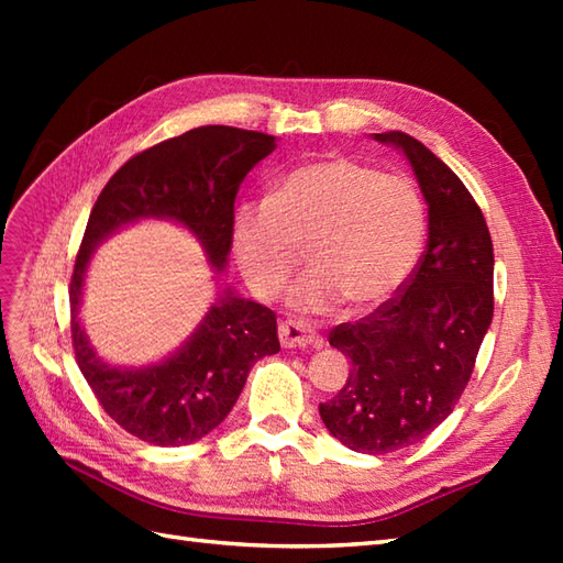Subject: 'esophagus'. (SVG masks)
<instances>
[{
    "mask_svg": "<svg viewBox=\"0 0 563 563\" xmlns=\"http://www.w3.org/2000/svg\"><path fill=\"white\" fill-rule=\"evenodd\" d=\"M278 339L283 343V349H307V345H321L317 331L309 324H305V321H297V319L280 321Z\"/></svg>",
    "mask_w": 563,
    "mask_h": 563,
    "instance_id": "obj_1",
    "label": "esophagus"
}]
</instances>
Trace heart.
Listing matches in <instances>:
<instances>
[{
	"mask_svg": "<svg viewBox=\"0 0 563 563\" xmlns=\"http://www.w3.org/2000/svg\"><path fill=\"white\" fill-rule=\"evenodd\" d=\"M423 239L426 206L409 178L349 157L297 166L232 224L239 271L261 300L283 292L309 249L312 271L290 292L307 314L385 305L409 280Z\"/></svg>",
	"mask_w": 563,
	"mask_h": 563,
	"instance_id": "1",
	"label": "heart"
}]
</instances>
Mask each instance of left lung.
Returning a JSON list of instances; mask_svg holds the SVG:
<instances>
[{
	"mask_svg": "<svg viewBox=\"0 0 563 563\" xmlns=\"http://www.w3.org/2000/svg\"><path fill=\"white\" fill-rule=\"evenodd\" d=\"M375 137L413 166L428 244L397 295L329 333L351 375L319 413L345 448L385 454L423 440L457 406L494 317V244L470 190L423 142L401 130Z\"/></svg>",
	"mask_w": 563,
	"mask_h": 563,
	"instance_id": "1",
	"label": "left lung"
}]
</instances>
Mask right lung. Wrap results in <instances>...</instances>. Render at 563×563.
Returning <instances> with one entry per match:
<instances>
[{
  "mask_svg": "<svg viewBox=\"0 0 563 563\" xmlns=\"http://www.w3.org/2000/svg\"><path fill=\"white\" fill-rule=\"evenodd\" d=\"M273 150V135L256 130L194 128L128 159L93 202L69 280L71 349L101 409L130 435L162 448L208 435L232 411L251 365L280 351L278 327L268 307L230 292L169 361L145 369L106 365L79 327L91 251L121 224L172 218L200 239L220 268L232 246L239 184Z\"/></svg>",
  "mask_w": 563,
  "mask_h": 563,
  "instance_id": "add662e5",
  "label": "right lung"
}]
</instances>
